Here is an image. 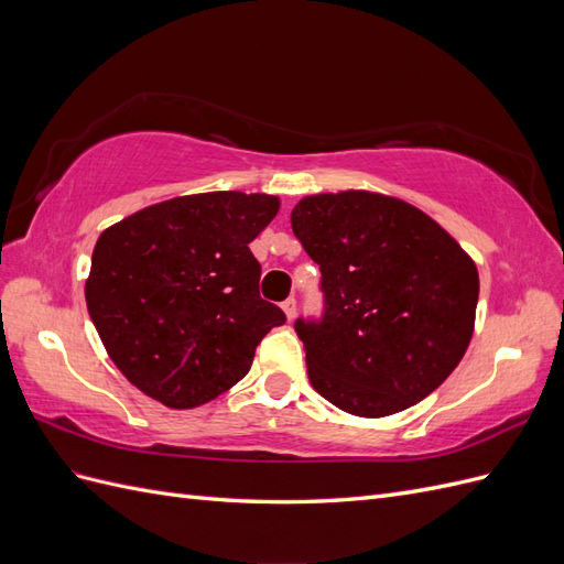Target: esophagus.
Masks as SVG:
<instances>
[{"label":"esophagus","instance_id":"34e87169","mask_svg":"<svg viewBox=\"0 0 564 564\" xmlns=\"http://www.w3.org/2000/svg\"><path fill=\"white\" fill-rule=\"evenodd\" d=\"M282 311H284L286 319L292 322V319L296 317V299H294V296H289V299L282 303Z\"/></svg>","mask_w":564,"mask_h":564}]
</instances>
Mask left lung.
Masks as SVG:
<instances>
[{
    "instance_id": "left-lung-1",
    "label": "left lung",
    "mask_w": 564,
    "mask_h": 564,
    "mask_svg": "<svg viewBox=\"0 0 564 564\" xmlns=\"http://www.w3.org/2000/svg\"><path fill=\"white\" fill-rule=\"evenodd\" d=\"M292 228L322 272V319H296L313 388L365 419L429 398L470 344V256L429 214L369 191L303 197Z\"/></svg>"
}]
</instances>
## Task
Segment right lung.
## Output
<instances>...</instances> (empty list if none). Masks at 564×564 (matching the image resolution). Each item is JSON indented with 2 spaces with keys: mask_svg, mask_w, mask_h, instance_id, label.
<instances>
[{
  "mask_svg": "<svg viewBox=\"0 0 564 564\" xmlns=\"http://www.w3.org/2000/svg\"><path fill=\"white\" fill-rule=\"evenodd\" d=\"M280 212L263 193H199L100 232L84 296L110 360L148 398L193 409L247 377L256 346L284 324L259 294L249 242Z\"/></svg>",
  "mask_w": 564,
  "mask_h": 564,
  "instance_id": "1",
  "label": "right lung"
}]
</instances>
